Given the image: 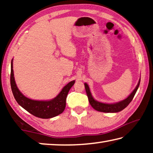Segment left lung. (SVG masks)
<instances>
[{
	"label": "left lung",
	"mask_w": 153,
	"mask_h": 153,
	"mask_svg": "<svg viewBox=\"0 0 153 153\" xmlns=\"http://www.w3.org/2000/svg\"><path fill=\"white\" fill-rule=\"evenodd\" d=\"M140 82V79H139V82L138 83V84H137L136 87L135 88V89L133 90L132 92H131L126 99L115 103H104L97 101V100H96L94 98H93L88 85L86 83H84V86L90 104L95 110L100 111V112L104 113H117L124 109V108L131 102L134 97V95L136 94L137 90L138 88Z\"/></svg>",
	"instance_id": "1"
}]
</instances>
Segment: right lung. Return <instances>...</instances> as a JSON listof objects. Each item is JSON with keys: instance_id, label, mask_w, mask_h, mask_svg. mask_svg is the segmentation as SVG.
Here are the masks:
<instances>
[{"instance_id": "right-lung-1", "label": "right lung", "mask_w": 153, "mask_h": 153, "mask_svg": "<svg viewBox=\"0 0 153 153\" xmlns=\"http://www.w3.org/2000/svg\"><path fill=\"white\" fill-rule=\"evenodd\" d=\"M13 59L11 63V86L14 97L21 107L27 112L42 119H50L56 117L63 112L66 106V98L75 80L69 82L53 99L48 100H36L28 98L19 91L15 81Z\"/></svg>"}]
</instances>
